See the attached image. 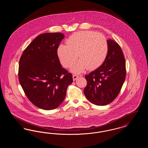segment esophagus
I'll list each match as a JSON object with an SVG mask.
<instances>
[{
	"mask_svg": "<svg viewBox=\"0 0 148 148\" xmlns=\"http://www.w3.org/2000/svg\"><path fill=\"white\" fill-rule=\"evenodd\" d=\"M79 77V75H77V74H74L73 75V80L74 81H75V80H77L78 77Z\"/></svg>",
	"mask_w": 148,
	"mask_h": 148,
	"instance_id": "obj_1",
	"label": "esophagus"
}]
</instances>
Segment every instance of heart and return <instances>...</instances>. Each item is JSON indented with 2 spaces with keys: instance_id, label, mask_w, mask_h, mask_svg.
Returning <instances> with one entry per match:
<instances>
[{
  "instance_id": "1",
  "label": "heart",
  "mask_w": 148,
  "mask_h": 148,
  "mask_svg": "<svg viewBox=\"0 0 148 148\" xmlns=\"http://www.w3.org/2000/svg\"><path fill=\"white\" fill-rule=\"evenodd\" d=\"M67 45H60L58 55L62 64L71 68L78 57L80 60L71 68L74 73L98 68L103 63L108 54V42L104 35L92 31L74 33L66 40Z\"/></svg>"
}]
</instances>
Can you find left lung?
<instances>
[{
    "label": "left lung",
    "instance_id": "1",
    "mask_svg": "<svg viewBox=\"0 0 148 148\" xmlns=\"http://www.w3.org/2000/svg\"><path fill=\"white\" fill-rule=\"evenodd\" d=\"M108 51L106 59L98 68L85 75V97L97 106H106L117 97L126 77L125 60L119 45L107 40Z\"/></svg>",
    "mask_w": 148,
    "mask_h": 148
}]
</instances>
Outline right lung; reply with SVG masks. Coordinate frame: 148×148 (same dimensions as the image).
<instances>
[{
    "mask_svg": "<svg viewBox=\"0 0 148 148\" xmlns=\"http://www.w3.org/2000/svg\"><path fill=\"white\" fill-rule=\"evenodd\" d=\"M64 38L60 33L38 35L22 53L19 63V83L29 100L44 110L58 108L63 101L72 75L62 68L57 54Z\"/></svg>",
    "mask_w": 148,
    "mask_h": 148,
    "instance_id": "right-lung-1",
    "label": "right lung"
}]
</instances>
